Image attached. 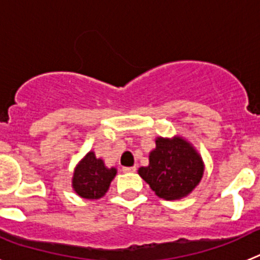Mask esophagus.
I'll use <instances>...</instances> for the list:
<instances>
[{"mask_svg":"<svg viewBox=\"0 0 260 260\" xmlns=\"http://www.w3.org/2000/svg\"><path fill=\"white\" fill-rule=\"evenodd\" d=\"M137 171V168L135 167H125L122 168V172L123 173H133V172Z\"/></svg>","mask_w":260,"mask_h":260,"instance_id":"34e87169","label":"esophagus"}]
</instances>
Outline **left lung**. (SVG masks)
<instances>
[{
	"instance_id": "8db88e82",
	"label": "left lung",
	"mask_w": 260,
	"mask_h": 260,
	"mask_svg": "<svg viewBox=\"0 0 260 260\" xmlns=\"http://www.w3.org/2000/svg\"><path fill=\"white\" fill-rule=\"evenodd\" d=\"M148 160V165L139 168L138 174L165 201H178L191 194L204 173L201 153L180 135L156 138Z\"/></svg>"
}]
</instances>
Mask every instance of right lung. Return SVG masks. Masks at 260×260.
Instances as JSON below:
<instances>
[{"mask_svg":"<svg viewBox=\"0 0 260 260\" xmlns=\"http://www.w3.org/2000/svg\"><path fill=\"white\" fill-rule=\"evenodd\" d=\"M116 174V168H108L103 158H98L93 151H89L75 167L71 186L80 198L100 199L107 194Z\"/></svg>","mask_w":260,"mask_h":260,"instance_id":"add662e5","label":"right lung"}]
</instances>
